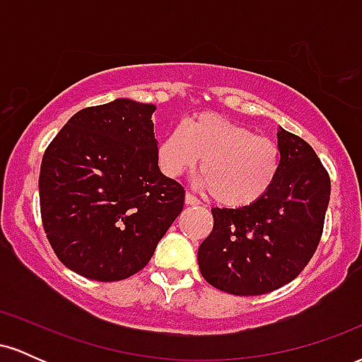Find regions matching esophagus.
Returning a JSON list of instances; mask_svg holds the SVG:
<instances>
[{
	"label": "esophagus",
	"mask_w": 362,
	"mask_h": 362,
	"mask_svg": "<svg viewBox=\"0 0 362 362\" xmlns=\"http://www.w3.org/2000/svg\"><path fill=\"white\" fill-rule=\"evenodd\" d=\"M185 204H187V206H199V204H201V201H199V199L195 197L194 194L187 192V194H185Z\"/></svg>",
	"instance_id": "1"
}]
</instances>
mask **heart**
<instances>
[{
	"mask_svg": "<svg viewBox=\"0 0 362 362\" xmlns=\"http://www.w3.org/2000/svg\"><path fill=\"white\" fill-rule=\"evenodd\" d=\"M158 167L170 178L192 172L202 160V185L228 209L255 206L276 184L281 153L272 139L219 114H199L160 141Z\"/></svg>",
	"mask_w": 362,
	"mask_h": 362,
	"instance_id": "obj_1",
	"label": "heart"
}]
</instances>
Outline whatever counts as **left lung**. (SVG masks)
Wrapping results in <instances>:
<instances>
[{
  "label": "left lung",
  "mask_w": 362,
  "mask_h": 362,
  "mask_svg": "<svg viewBox=\"0 0 362 362\" xmlns=\"http://www.w3.org/2000/svg\"><path fill=\"white\" fill-rule=\"evenodd\" d=\"M279 175L271 192L245 209L213 207L214 226L197 253L202 277L235 296L288 284L317 252L330 201V175L315 149L281 129Z\"/></svg>",
  "instance_id": "obj_1"
}]
</instances>
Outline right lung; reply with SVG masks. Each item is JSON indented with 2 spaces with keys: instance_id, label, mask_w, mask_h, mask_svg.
Returning a JSON list of instances; mask_svg holds the SVG:
<instances>
[{
  "instance_id": "1",
  "label": "right lung",
  "mask_w": 362,
  "mask_h": 362,
  "mask_svg": "<svg viewBox=\"0 0 362 362\" xmlns=\"http://www.w3.org/2000/svg\"><path fill=\"white\" fill-rule=\"evenodd\" d=\"M155 110L127 98L86 107L45 149V236L57 259L86 279L122 281L146 267L184 209V187L158 168Z\"/></svg>"
}]
</instances>
